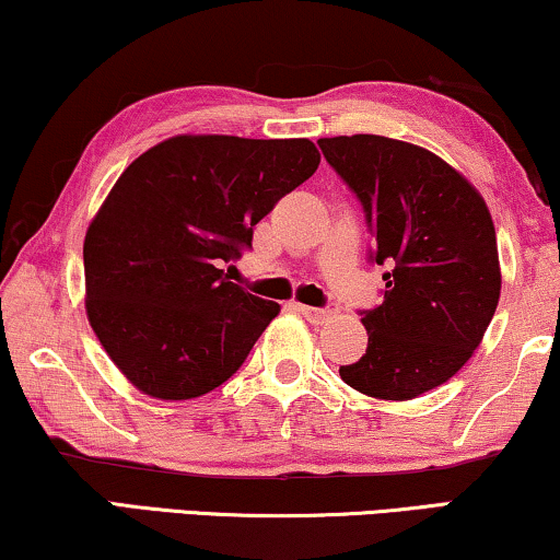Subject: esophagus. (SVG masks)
<instances>
[{
  "instance_id": "esophagus-1",
  "label": "esophagus",
  "mask_w": 560,
  "mask_h": 560,
  "mask_svg": "<svg viewBox=\"0 0 560 560\" xmlns=\"http://www.w3.org/2000/svg\"><path fill=\"white\" fill-rule=\"evenodd\" d=\"M295 311L301 313L303 318H308L311 324H324V320H328L331 316H336L334 308H311V305H295Z\"/></svg>"
}]
</instances>
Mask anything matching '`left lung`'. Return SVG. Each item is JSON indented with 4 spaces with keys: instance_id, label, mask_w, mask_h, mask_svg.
<instances>
[{
    "instance_id": "1",
    "label": "left lung",
    "mask_w": 560,
    "mask_h": 560,
    "mask_svg": "<svg viewBox=\"0 0 560 560\" xmlns=\"http://www.w3.org/2000/svg\"><path fill=\"white\" fill-rule=\"evenodd\" d=\"M385 265V301L362 311L366 354L339 374L380 400H412L469 362L500 303V257L479 190L446 160L380 135L324 137Z\"/></svg>"
}]
</instances>
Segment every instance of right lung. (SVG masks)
<instances>
[{
  "mask_svg": "<svg viewBox=\"0 0 560 560\" xmlns=\"http://www.w3.org/2000/svg\"><path fill=\"white\" fill-rule=\"evenodd\" d=\"M318 163L301 137L178 135L119 175L83 240L86 316L140 393L190 400L244 364L280 305L219 267Z\"/></svg>",
  "mask_w": 560,
  "mask_h": 560,
  "instance_id": "add662e5",
  "label": "right lung"
}]
</instances>
